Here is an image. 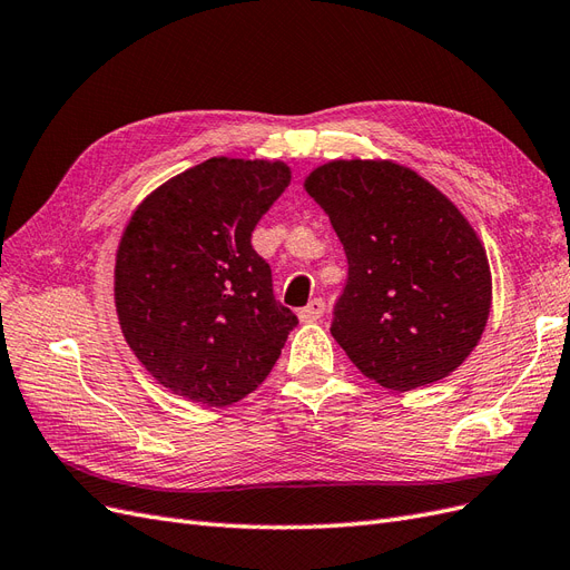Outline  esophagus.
I'll return each instance as SVG.
<instances>
[{
    "label": "esophagus",
    "instance_id": "esophagus-1",
    "mask_svg": "<svg viewBox=\"0 0 570 570\" xmlns=\"http://www.w3.org/2000/svg\"><path fill=\"white\" fill-rule=\"evenodd\" d=\"M323 314H325V302L321 297H314L304 308H299V321L312 323V321H318Z\"/></svg>",
    "mask_w": 570,
    "mask_h": 570
}]
</instances>
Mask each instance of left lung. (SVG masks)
Returning <instances> with one entry per match:
<instances>
[{
	"mask_svg": "<svg viewBox=\"0 0 570 570\" xmlns=\"http://www.w3.org/2000/svg\"><path fill=\"white\" fill-rule=\"evenodd\" d=\"M347 254L331 333L387 390L442 381L473 352L492 304L488 254L438 187L392 161H333L304 183Z\"/></svg>",
	"mask_w": 570,
	"mask_h": 570,
	"instance_id": "left-lung-1",
	"label": "left lung"
}]
</instances>
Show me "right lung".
<instances>
[{"label":"right lung","instance_id":"1","mask_svg":"<svg viewBox=\"0 0 570 570\" xmlns=\"http://www.w3.org/2000/svg\"><path fill=\"white\" fill-rule=\"evenodd\" d=\"M287 185L281 161L209 159L154 189L120 237V331L140 364L189 402L228 406L254 392L299 323L252 247Z\"/></svg>","mask_w":570,"mask_h":570}]
</instances>
